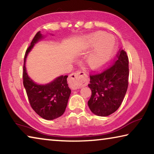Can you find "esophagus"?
Instances as JSON below:
<instances>
[{"mask_svg": "<svg viewBox=\"0 0 154 154\" xmlns=\"http://www.w3.org/2000/svg\"><path fill=\"white\" fill-rule=\"evenodd\" d=\"M69 82L71 87L74 89H79L88 84V76L84 72L77 71L71 74L69 77Z\"/></svg>", "mask_w": 154, "mask_h": 154, "instance_id": "obj_1", "label": "esophagus"}]
</instances>
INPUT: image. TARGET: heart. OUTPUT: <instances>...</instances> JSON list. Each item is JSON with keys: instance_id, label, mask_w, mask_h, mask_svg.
I'll return each instance as SVG.
<instances>
[{"instance_id": "heart-1", "label": "heart", "mask_w": 154, "mask_h": 154, "mask_svg": "<svg viewBox=\"0 0 154 154\" xmlns=\"http://www.w3.org/2000/svg\"><path fill=\"white\" fill-rule=\"evenodd\" d=\"M114 45V38L105 33L98 32L88 36L85 41V48L88 49L95 48L87 57L88 66L93 69L105 66L113 55Z\"/></svg>"}]
</instances>
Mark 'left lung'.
Segmentation results:
<instances>
[{"instance_id": "8db88e82", "label": "left lung", "mask_w": 154, "mask_h": 154, "mask_svg": "<svg viewBox=\"0 0 154 154\" xmlns=\"http://www.w3.org/2000/svg\"><path fill=\"white\" fill-rule=\"evenodd\" d=\"M128 76V58L123 49L110 67L100 73L90 75L88 87L92 95L88 105L94 114L106 117L118 110L126 95Z\"/></svg>"}]
</instances>
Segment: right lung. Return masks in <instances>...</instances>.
Masks as SVG:
<instances>
[{"instance_id":"obj_1","label":"right lung","mask_w":154,"mask_h":154,"mask_svg":"<svg viewBox=\"0 0 154 154\" xmlns=\"http://www.w3.org/2000/svg\"><path fill=\"white\" fill-rule=\"evenodd\" d=\"M44 38L45 36L42 35L40 31L38 32L26 51L23 83L33 110L42 118L52 120L64 113L71 90L67 83V75H61L46 84H38L28 76L26 68L28 54L34 45Z\"/></svg>"}]
</instances>
